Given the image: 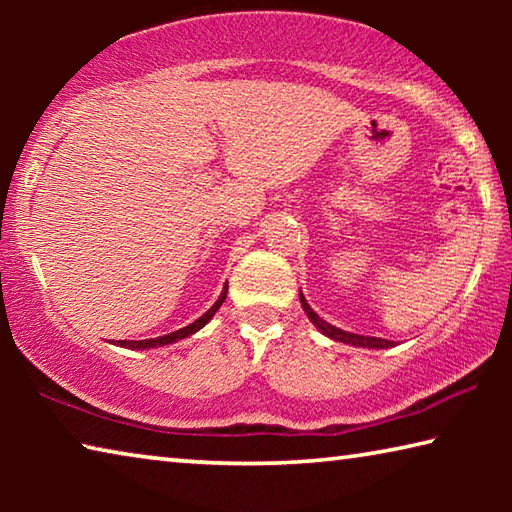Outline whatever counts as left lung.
Instances as JSON below:
<instances>
[{"mask_svg":"<svg viewBox=\"0 0 512 512\" xmlns=\"http://www.w3.org/2000/svg\"><path fill=\"white\" fill-rule=\"evenodd\" d=\"M300 305L302 309H305L307 318L311 320L318 327L320 334H325L327 339L332 341H339V343H345V345H354V348H368V350H384V348H393V341H386V339H377V336H361V334H352V332H345V329L341 327H334L329 325L327 320L320 318L314 309L309 307V302L305 300V296H302L300 291Z\"/></svg>","mask_w":512,"mask_h":512,"instance_id":"obj_1","label":"left lung"}]
</instances>
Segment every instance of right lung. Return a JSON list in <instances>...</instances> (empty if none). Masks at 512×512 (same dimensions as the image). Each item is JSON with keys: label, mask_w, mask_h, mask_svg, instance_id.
Here are the masks:
<instances>
[{"label": "right lung", "mask_w": 512, "mask_h": 512, "mask_svg": "<svg viewBox=\"0 0 512 512\" xmlns=\"http://www.w3.org/2000/svg\"><path fill=\"white\" fill-rule=\"evenodd\" d=\"M225 293H228V287H225V289L221 291L219 300H216L214 305H212L210 309H207L201 318H196L192 325L180 327V329H176V332H171V334L158 336V339H144V341H117V345H121V348H128V350H151V348H162V345H169V343H178V341H183V339H187V336L196 334L198 329H203L207 323H210L212 316H214L216 311H219V307L223 305Z\"/></svg>", "instance_id": "right-lung-1"}]
</instances>
